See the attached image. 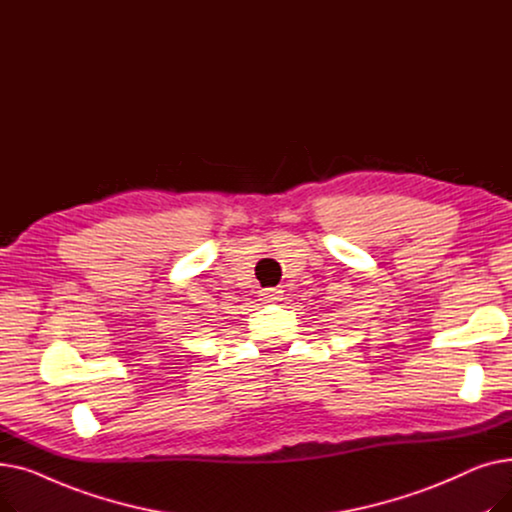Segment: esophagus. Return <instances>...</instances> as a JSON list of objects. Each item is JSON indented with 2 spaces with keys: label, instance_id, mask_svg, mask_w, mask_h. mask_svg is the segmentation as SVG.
<instances>
[{
  "label": "esophagus",
  "instance_id": "1",
  "mask_svg": "<svg viewBox=\"0 0 512 512\" xmlns=\"http://www.w3.org/2000/svg\"><path fill=\"white\" fill-rule=\"evenodd\" d=\"M263 299L265 301H280L282 290L280 288H267V290H263Z\"/></svg>",
  "mask_w": 512,
  "mask_h": 512
}]
</instances>
